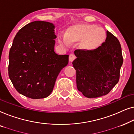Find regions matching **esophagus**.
Wrapping results in <instances>:
<instances>
[{
	"instance_id": "esophagus-1",
	"label": "esophagus",
	"mask_w": 134,
	"mask_h": 134,
	"mask_svg": "<svg viewBox=\"0 0 134 134\" xmlns=\"http://www.w3.org/2000/svg\"><path fill=\"white\" fill-rule=\"evenodd\" d=\"M75 58H76V56H75L74 54L71 53L69 55V61L70 62H72L73 61H74Z\"/></svg>"
}]
</instances>
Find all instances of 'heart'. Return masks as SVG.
Instances as JSON below:
<instances>
[{
	"mask_svg": "<svg viewBox=\"0 0 134 134\" xmlns=\"http://www.w3.org/2000/svg\"><path fill=\"white\" fill-rule=\"evenodd\" d=\"M106 33L102 28L95 25H78L71 27L67 34H59L60 44L69 47L70 44L82 41L83 47L88 50L99 48L105 42Z\"/></svg>",
	"mask_w": 134,
	"mask_h": 134,
	"instance_id": "heart-1",
	"label": "heart"
}]
</instances>
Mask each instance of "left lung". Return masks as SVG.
I'll use <instances>...</instances> for the list:
<instances>
[{
	"instance_id": "8db88e82",
	"label": "left lung",
	"mask_w": 134,
	"mask_h": 134,
	"mask_svg": "<svg viewBox=\"0 0 134 134\" xmlns=\"http://www.w3.org/2000/svg\"><path fill=\"white\" fill-rule=\"evenodd\" d=\"M106 39L95 50L77 49L73 61L76 71V86L84 96L97 98L108 94L118 83L123 63L119 41L109 31Z\"/></svg>"
}]
</instances>
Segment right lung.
<instances>
[{
  "instance_id": "obj_1",
  "label": "right lung",
  "mask_w": 134,
  "mask_h": 134,
  "mask_svg": "<svg viewBox=\"0 0 134 134\" xmlns=\"http://www.w3.org/2000/svg\"><path fill=\"white\" fill-rule=\"evenodd\" d=\"M53 24L35 21L16 34L9 53L8 75L19 93L41 99L52 93L56 78L69 63V55L54 52Z\"/></svg>"
}]
</instances>
